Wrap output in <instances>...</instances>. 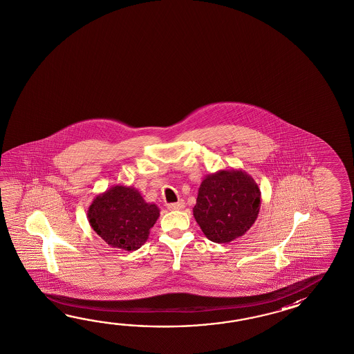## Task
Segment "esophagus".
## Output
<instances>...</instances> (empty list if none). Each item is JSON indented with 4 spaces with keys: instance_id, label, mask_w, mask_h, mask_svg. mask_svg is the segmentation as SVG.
Here are the masks:
<instances>
[{
    "instance_id": "obj_1",
    "label": "esophagus",
    "mask_w": 354,
    "mask_h": 354,
    "mask_svg": "<svg viewBox=\"0 0 354 354\" xmlns=\"http://www.w3.org/2000/svg\"><path fill=\"white\" fill-rule=\"evenodd\" d=\"M168 209L169 210H182V209H185V201L180 200L178 203H169Z\"/></svg>"
}]
</instances>
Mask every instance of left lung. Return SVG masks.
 <instances>
[{"mask_svg": "<svg viewBox=\"0 0 354 354\" xmlns=\"http://www.w3.org/2000/svg\"><path fill=\"white\" fill-rule=\"evenodd\" d=\"M262 203L256 180L243 169H220L200 183L194 218L209 241L230 243L256 223Z\"/></svg>", "mask_w": 354, "mask_h": 354, "instance_id": "1", "label": "left lung"}]
</instances>
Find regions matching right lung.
<instances>
[{
  "label": "right lung",
  "instance_id": "1",
  "mask_svg": "<svg viewBox=\"0 0 354 354\" xmlns=\"http://www.w3.org/2000/svg\"><path fill=\"white\" fill-rule=\"evenodd\" d=\"M159 211L136 188L119 183L92 200L87 218L93 232L110 247L136 250L149 238Z\"/></svg>",
  "mask_w": 354,
  "mask_h": 354
}]
</instances>
